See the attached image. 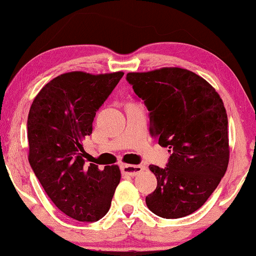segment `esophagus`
<instances>
[{
  "instance_id": "34e87169",
  "label": "esophagus",
  "mask_w": 256,
  "mask_h": 256,
  "mask_svg": "<svg viewBox=\"0 0 256 256\" xmlns=\"http://www.w3.org/2000/svg\"><path fill=\"white\" fill-rule=\"evenodd\" d=\"M145 169L143 166H131V164H122V172L128 176L134 177L139 172H142Z\"/></svg>"
}]
</instances>
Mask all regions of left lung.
<instances>
[{"label": "left lung", "mask_w": 256, "mask_h": 256, "mask_svg": "<svg viewBox=\"0 0 256 256\" xmlns=\"http://www.w3.org/2000/svg\"><path fill=\"white\" fill-rule=\"evenodd\" d=\"M126 80L150 112V132L171 152L166 168L148 166L157 188L145 198L148 208L164 218L192 214L228 168V117L221 96L203 78L180 67L128 73Z\"/></svg>", "instance_id": "left-lung-1"}]
</instances>
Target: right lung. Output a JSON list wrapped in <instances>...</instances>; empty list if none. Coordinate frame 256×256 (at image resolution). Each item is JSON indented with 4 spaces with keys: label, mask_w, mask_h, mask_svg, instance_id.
<instances>
[{
    "label": "right lung",
    "mask_w": 256,
    "mask_h": 256,
    "mask_svg": "<svg viewBox=\"0 0 256 256\" xmlns=\"http://www.w3.org/2000/svg\"><path fill=\"white\" fill-rule=\"evenodd\" d=\"M122 76L64 73L42 87L29 110V164L52 202L76 221L104 218L120 182L118 166L85 163L82 140Z\"/></svg>",
    "instance_id": "1"
}]
</instances>
